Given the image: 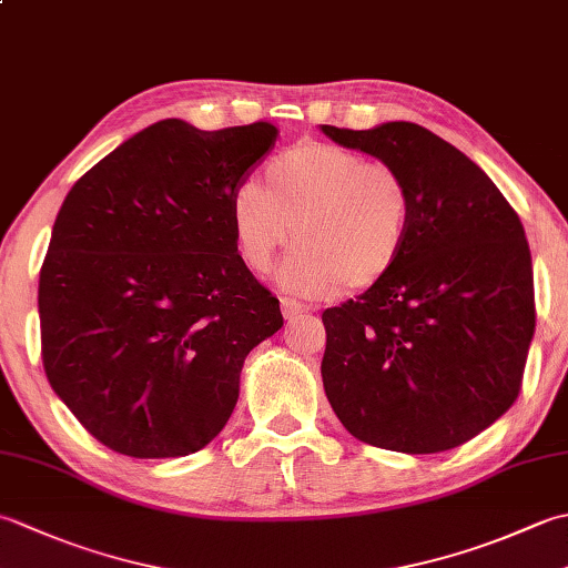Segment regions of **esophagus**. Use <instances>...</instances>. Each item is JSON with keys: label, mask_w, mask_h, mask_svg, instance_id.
Instances as JSON below:
<instances>
[{"label": "esophagus", "mask_w": 568, "mask_h": 568, "mask_svg": "<svg viewBox=\"0 0 568 568\" xmlns=\"http://www.w3.org/2000/svg\"><path fill=\"white\" fill-rule=\"evenodd\" d=\"M281 312H283V317H285L287 322H293V320H297L300 315H305L307 307H305V305H300L297 300L281 297Z\"/></svg>", "instance_id": "obj_1"}]
</instances>
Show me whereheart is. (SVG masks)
<instances>
[{
    "label": "heart",
    "instance_id": "obj_1",
    "mask_svg": "<svg viewBox=\"0 0 568 568\" xmlns=\"http://www.w3.org/2000/svg\"><path fill=\"white\" fill-rule=\"evenodd\" d=\"M239 258L251 271L271 268L293 239L297 248L277 271V283L300 297L364 291L388 275L413 229L405 180L364 153L324 141L283 151L258 180L239 183L229 200Z\"/></svg>",
    "mask_w": 568,
    "mask_h": 568
}]
</instances>
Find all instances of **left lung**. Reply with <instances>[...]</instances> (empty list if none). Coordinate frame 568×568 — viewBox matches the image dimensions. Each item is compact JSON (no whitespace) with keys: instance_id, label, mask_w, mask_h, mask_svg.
Wrapping results in <instances>:
<instances>
[{"instance_id":"1","label":"left lung","mask_w":568,"mask_h":568,"mask_svg":"<svg viewBox=\"0 0 568 568\" xmlns=\"http://www.w3.org/2000/svg\"><path fill=\"white\" fill-rule=\"evenodd\" d=\"M320 129L393 168L413 197L395 268L322 315L324 393L361 442L403 454L454 449L520 393L535 334L520 216L468 155L425 126Z\"/></svg>"}]
</instances>
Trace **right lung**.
Returning <instances> with one entry per match:
<instances>
[{"label":"right lung","instance_id":"obj_1","mask_svg":"<svg viewBox=\"0 0 568 568\" xmlns=\"http://www.w3.org/2000/svg\"><path fill=\"white\" fill-rule=\"evenodd\" d=\"M275 139L268 122L163 119L68 192L41 265V356L55 395L112 452L207 446L234 413L248 352L283 327L229 220L234 187Z\"/></svg>","mask_w":568,"mask_h":568}]
</instances>
